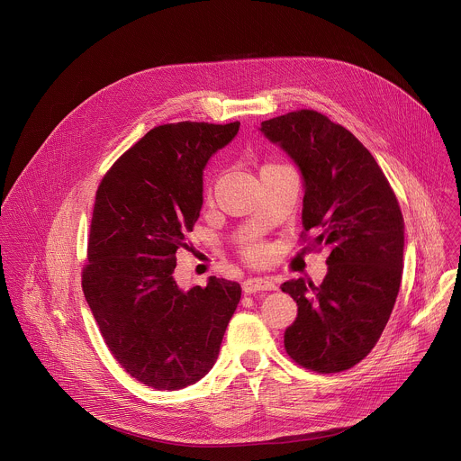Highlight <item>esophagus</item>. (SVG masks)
Wrapping results in <instances>:
<instances>
[{"instance_id":"esophagus-1","label":"esophagus","mask_w":461,"mask_h":461,"mask_svg":"<svg viewBox=\"0 0 461 461\" xmlns=\"http://www.w3.org/2000/svg\"><path fill=\"white\" fill-rule=\"evenodd\" d=\"M242 290L246 294H255V292H264V290H276V285L273 279H267V277H248L242 283Z\"/></svg>"}]
</instances>
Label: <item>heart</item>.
I'll list each match as a JSON object with an SVG mask.
<instances>
[{
  "label": "heart",
  "mask_w": 461,
  "mask_h": 461,
  "mask_svg": "<svg viewBox=\"0 0 461 461\" xmlns=\"http://www.w3.org/2000/svg\"><path fill=\"white\" fill-rule=\"evenodd\" d=\"M248 258L255 264L264 262L267 258V249L264 246H253V248L248 249Z\"/></svg>",
  "instance_id": "heart-1"
}]
</instances>
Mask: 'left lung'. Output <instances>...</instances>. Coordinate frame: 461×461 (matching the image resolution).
<instances>
[{"label": "left lung", "instance_id": "obj_1", "mask_svg": "<svg viewBox=\"0 0 461 461\" xmlns=\"http://www.w3.org/2000/svg\"><path fill=\"white\" fill-rule=\"evenodd\" d=\"M260 131L299 167L303 235L330 251L321 285H281L297 303L285 349L310 370H348L372 351L395 304L404 251L397 197L367 148L321 112H288Z\"/></svg>", "mask_w": 461, "mask_h": 461}]
</instances>
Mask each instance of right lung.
Segmentation results:
<instances>
[{
	"label": "right lung",
	"mask_w": 461,
	"mask_h": 461,
	"mask_svg": "<svg viewBox=\"0 0 461 461\" xmlns=\"http://www.w3.org/2000/svg\"><path fill=\"white\" fill-rule=\"evenodd\" d=\"M240 122L149 130L95 192L82 286L113 358L131 377L180 390L213 367L240 301L237 281L184 290L173 276L203 206V171Z\"/></svg>",
	"instance_id": "1"
}]
</instances>
